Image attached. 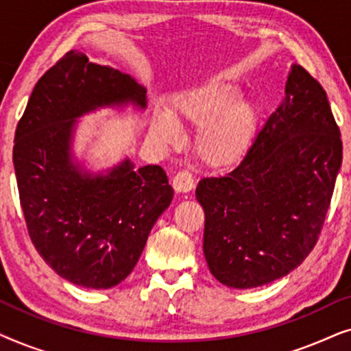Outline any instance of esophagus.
<instances>
[{
  "instance_id": "1",
  "label": "esophagus",
  "mask_w": 351,
  "mask_h": 351,
  "mask_svg": "<svg viewBox=\"0 0 351 351\" xmlns=\"http://www.w3.org/2000/svg\"><path fill=\"white\" fill-rule=\"evenodd\" d=\"M172 186H174L176 191L179 193H186L195 186V179L189 171H179L172 179Z\"/></svg>"
}]
</instances>
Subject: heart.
Here are the masks:
<instances>
[{"label":"heart","mask_w":351,"mask_h":351,"mask_svg":"<svg viewBox=\"0 0 351 351\" xmlns=\"http://www.w3.org/2000/svg\"><path fill=\"white\" fill-rule=\"evenodd\" d=\"M232 83L213 81L176 95L169 117L158 114L153 134L166 143L177 141L179 126L203 128L196 137V153L210 167H225L241 160L251 148L258 128L256 105L239 100Z\"/></svg>","instance_id":"b5f03b06"}]
</instances>
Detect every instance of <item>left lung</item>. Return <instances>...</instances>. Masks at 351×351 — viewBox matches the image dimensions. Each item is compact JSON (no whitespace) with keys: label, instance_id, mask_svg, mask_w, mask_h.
I'll use <instances>...</instances> for the list:
<instances>
[{"label":"left lung","instance_id":"obj_1","mask_svg":"<svg viewBox=\"0 0 351 351\" xmlns=\"http://www.w3.org/2000/svg\"><path fill=\"white\" fill-rule=\"evenodd\" d=\"M342 165V138L318 81L292 65L286 99L244 160L196 186L215 280L249 289L286 276L318 243Z\"/></svg>","mask_w":351,"mask_h":351}]
</instances>
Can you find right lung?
Here are the masks:
<instances>
[{
	"instance_id": "obj_1",
	"label": "right lung",
	"mask_w": 351,
	"mask_h": 351,
	"mask_svg": "<svg viewBox=\"0 0 351 351\" xmlns=\"http://www.w3.org/2000/svg\"><path fill=\"white\" fill-rule=\"evenodd\" d=\"M145 108V89L129 75L69 51L38 80L14 137L19 198L33 246L65 280L108 289L134 270L150 230L174 190L161 166L129 160L107 176L70 160L75 119L104 105Z\"/></svg>"
}]
</instances>
